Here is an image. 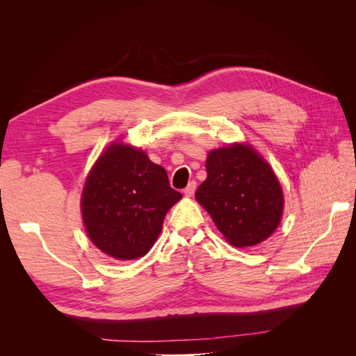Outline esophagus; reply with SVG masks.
Here are the masks:
<instances>
[{
	"instance_id": "obj_1",
	"label": "esophagus",
	"mask_w": 356,
	"mask_h": 356,
	"mask_svg": "<svg viewBox=\"0 0 356 356\" xmlns=\"http://www.w3.org/2000/svg\"><path fill=\"white\" fill-rule=\"evenodd\" d=\"M195 191H196V182L191 181V182H188V186L184 188V195L187 197H190V196L195 195Z\"/></svg>"
}]
</instances>
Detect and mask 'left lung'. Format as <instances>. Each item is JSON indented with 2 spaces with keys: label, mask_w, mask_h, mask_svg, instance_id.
Returning <instances> with one entry per match:
<instances>
[{
  "label": "left lung",
  "mask_w": 356,
  "mask_h": 356,
  "mask_svg": "<svg viewBox=\"0 0 356 356\" xmlns=\"http://www.w3.org/2000/svg\"><path fill=\"white\" fill-rule=\"evenodd\" d=\"M207 172L196 199L232 245L254 246L276 230L284 211L282 188L255 149L242 144L213 149Z\"/></svg>",
  "instance_id": "obj_1"
}]
</instances>
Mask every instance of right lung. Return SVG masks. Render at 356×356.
Listing matches in <instances>:
<instances>
[{"mask_svg":"<svg viewBox=\"0 0 356 356\" xmlns=\"http://www.w3.org/2000/svg\"><path fill=\"white\" fill-rule=\"evenodd\" d=\"M166 170L145 153L113 144L84 184L81 213L90 241L117 260H134L154 245L166 212L181 199Z\"/></svg>","mask_w":356,"mask_h":356,"instance_id":"add662e5","label":"right lung"}]
</instances>
